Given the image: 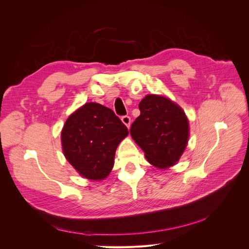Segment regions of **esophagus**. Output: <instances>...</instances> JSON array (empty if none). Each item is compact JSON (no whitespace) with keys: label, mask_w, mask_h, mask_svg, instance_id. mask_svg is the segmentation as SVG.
<instances>
[{"label":"esophagus","mask_w":249,"mask_h":249,"mask_svg":"<svg viewBox=\"0 0 249 249\" xmlns=\"http://www.w3.org/2000/svg\"><path fill=\"white\" fill-rule=\"evenodd\" d=\"M122 122H123L127 127H130V125H131V117L127 116V115L123 116V117H122Z\"/></svg>","instance_id":"1"}]
</instances>
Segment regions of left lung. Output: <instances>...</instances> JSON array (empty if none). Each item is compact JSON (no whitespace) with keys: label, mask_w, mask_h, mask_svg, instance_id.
I'll use <instances>...</instances> for the list:
<instances>
[{"label":"left lung","mask_w":249,"mask_h":249,"mask_svg":"<svg viewBox=\"0 0 249 249\" xmlns=\"http://www.w3.org/2000/svg\"><path fill=\"white\" fill-rule=\"evenodd\" d=\"M140 115L132 124L131 136L147 161L165 169L183 155L189 138V123L178 105L162 95L147 94L139 104Z\"/></svg>","instance_id":"obj_1"}]
</instances>
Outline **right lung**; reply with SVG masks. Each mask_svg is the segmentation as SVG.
Here are the masks:
<instances>
[{
	"mask_svg": "<svg viewBox=\"0 0 249 249\" xmlns=\"http://www.w3.org/2000/svg\"><path fill=\"white\" fill-rule=\"evenodd\" d=\"M127 127L111 109L87 103L67 118L61 132L66 160L83 178H106L114 165L118 144Z\"/></svg>",
	"mask_w": 249,
	"mask_h": 249,
	"instance_id": "1",
	"label": "right lung"
}]
</instances>
